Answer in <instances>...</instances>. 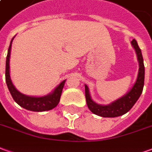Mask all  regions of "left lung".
I'll return each mask as SVG.
<instances>
[{
    "instance_id": "8db88e82",
    "label": "left lung",
    "mask_w": 152,
    "mask_h": 152,
    "mask_svg": "<svg viewBox=\"0 0 152 152\" xmlns=\"http://www.w3.org/2000/svg\"><path fill=\"white\" fill-rule=\"evenodd\" d=\"M132 45L135 49L137 53V59L139 62V70H138V75L136 82L133 86V88L129 93L121 99H117L109 105H99L97 104L91 99L89 95L88 86H85L86 88V99L87 106L89 109L94 114L98 115L99 116L102 117H116L125 114L130 110L133 106L137 102V99H139L141 94L142 92L144 86V76H145V67L143 64V58L142 55V52L136 40H133L131 41Z\"/></svg>"
}]
</instances>
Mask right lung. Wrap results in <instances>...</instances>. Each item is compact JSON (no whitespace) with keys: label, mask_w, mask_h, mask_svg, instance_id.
<instances>
[{"label":"right lung","mask_w":152,"mask_h":152,"mask_svg":"<svg viewBox=\"0 0 152 152\" xmlns=\"http://www.w3.org/2000/svg\"><path fill=\"white\" fill-rule=\"evenodd\" d=\"M12 40L10 41V45L9 46L8 53L6 57L5 81L14 100L22 107L29 111H33V112H44V111H49V110L54 108L59 102L60 97L62 94L65 80L60 83L59 86H57L56 89L53 90L52 94L47 96H44V97H38V98L37 97H30V96L24 95L18 91L14 85L12 84L10 76V57Z\"/></svg>","instance_id":"obj_1"}]
</instances>
